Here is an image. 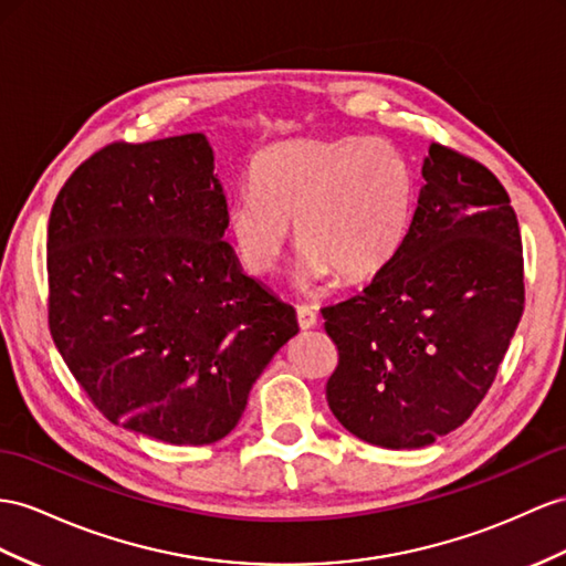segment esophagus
Returning a JSON list of instances; mask_svg holds the SVG:
<instances>
[{
	"instance_id": "34e87169",
	"label": "esophagus",
	"mask_w": 566,
	"mask_h": 566,
	"mask_svg": "<svg viewBox=\"0 0 566 566\" xmlns=\"http://www.w3.org/2000/svg\"><path fill=\"white\" fill-rule=\"evenodd\" d=\"M296 317H298V327L301 329H311L317 325V313L311 306H298L296 308Z\"/></svg>"
}]
</instances>
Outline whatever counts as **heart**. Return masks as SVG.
<instances>
[{"mask_svg":"<svg viewBox=\"0 0 566 566\" xmlns=\"http://www.w3.org/2000/svg\"><path fill=\"white\" fill-rule=\"evenodd\" d=\"M413 171L382 138H301L260 153L251 184L229 198L227 234L253 274L282 263L294 234L296 286L313 294L335 272L364 282L382 272L409 237Z\"/></svg>","mask_w":566,"mask_h":566,"instance_id":"heart-1","label":"heart"}]
</instances>
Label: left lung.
<instances>
[{
	"label": "left lung",
	"mask_w": 566,
	"mask_h": 566,
	"mask_svg": "<svg viewBox=\"0 0 566 566\" xmlns=\"http://www.w3.org/2000/svg\"><path fill=\"white\" fill-rule=\"evenodd\" d=\"M421 174L397 258L323 311L339 349L329 409L385 449L428 447L467 421L524 313L518 222L495 174L438 143Z\"/></svg>",
	"instance_id": "8db88e82"
}]
</instances>
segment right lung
<instances>
[{"label": "right lung", "instance_id": "right-lung-1", "mask_svg": "<svg viewBox=\"0 0 566 566\" xmlns=\"http://www.w3.org/2000/svg\"><path fill=\"white\" fill-rule=\"evenodd\" d=\"M224 214L202 134L107 145L56 196L50 332L112 423L167 444L222 440L298 332L222 241Z\"/></svg>", "mask_w": 566, "mask_h": 566}]
</instances>
